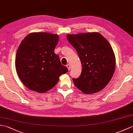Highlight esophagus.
Listing matches in <instances>:
<instances>
[{
	"mask_svg": "<svg viewBox=\"0 0 133 133\" xmlns=\"http://www.w3.org/2000/svg\"><path fill=\"white\" fill-rule=\"evenodd\" d=\"M66 67H67V69H68V70H70V69H71V66H70V64H67Z\"/></svg>",
	"mask_w": 133,
	"mask_h": 133,
	"instance_id": "obj_1",
	"label": "esophagus"
}]
</instances>
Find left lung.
I'll return each instance as SVG.
<instances>
[{"label":"left lung","instance_id":"left-lung-1","mask_svg":"<svg viewBox=\"0 0 133 133\" xmlns=\"http://www.w3.org/2000/svg\"><path fill=\"white\" fill-rule=\"evenodd\" d=\"M67 38L77 51L82 64L79 77L72 79L75 86L86 94L101 91L115 71V58L111 45L98 32L68 34Z\"/></svg>","mask_w":133,"mask_h":133}]
</instances>
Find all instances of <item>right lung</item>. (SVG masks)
Segmentation results:
<instances>
[{
  "label": "right lung",
  "instance_id": "1",
  "mask_svg": "<svg viewBox=\"0 0 133 133\" xmlns=\"http://www.w3.org/2000/svg\"><path fill=\"white\" fill-rule=\"evenodd\" d=\"M58 41V35L47 32L29 34L22 41L16 52L15 67L20 79L28 89L46 92L68 71L54 52Z\"/></svg>",
  "mask_w": 133,
  "mask_h": 133
}]
</instances>
